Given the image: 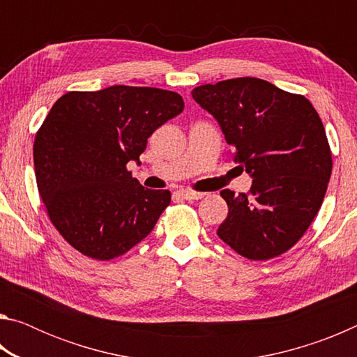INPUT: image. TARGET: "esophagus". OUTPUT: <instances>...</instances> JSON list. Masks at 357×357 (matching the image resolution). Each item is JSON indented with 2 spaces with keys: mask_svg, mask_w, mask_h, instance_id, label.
<instances>
[{
  "mask_svg": "<svg viewBox=\"0 0 357 357\" xmlns=\"http://www.w3.org/2000/svg\"><path fill=\"white\" fill-rule=\"evenodd\" d=\"M176 195L179 198H184V200H200V198L204 197V193L192 192V190H179V192H176Z\"/></svg>",
  "mask_w": 357,
  "mask_h": 357,
  "instance_id": "34e87169",
  "label": "esophagus"
}]
</instances>
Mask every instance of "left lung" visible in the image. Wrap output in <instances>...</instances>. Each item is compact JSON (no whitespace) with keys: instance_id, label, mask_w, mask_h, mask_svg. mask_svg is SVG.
<instances>
[{"instance_id":"8db88e82","label":"left lung","mask_w":357,"mask_h":357,"mask_svg":"<svg viewBox=\"0 0 357 357\" xmlns=\"http://www.w3.org/2000/svg\"><path fill=\"white\" fill-rule=\"evenodd\" d=\"M213 114L234 164L249 173V193L225 189L227 219L217 236L249 259H269L298 243L315 219L332 172L324 126L304 96L243 77L192 91Z\"/></svg>"}]
</instances>
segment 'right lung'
<instances>
[{
    "label": "right lung",
    "mask_w": 357,
    "mask_h": 357,
    "mask_svg": "<svg viewBox=\"0 0 357 357\" xmlns=\"http://www.w3.org/2000/svg\"><path fill=\"white\" fill-rule=\"evenodd\" d=\"M183 110L178 93L123 84L55 102L36 134L34 170L48 217L74 249L112 259L153 231L172 193L144 189L126 165L140 164L153 132Z\"/></svg>",
    "instance_id": "right-lung-1"
}]
</instances>
